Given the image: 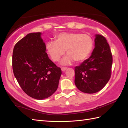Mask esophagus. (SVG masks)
Returning a JSON list of instances; mask_svg holds the SVG:
<instances>
[{
	"instance_id": "obj_1",
	"label": "esophagus",
	"mask_w": 128,
	"mask_h": 128,
	"mask_svg": "<svg viewBox=\"0 0 128 128\" xmlns=\"http://www.w3.org/2000/svg\"><path fill=\"white\" fill-rule=\"evenodd\" d=\"M61 69H62V72H64L66 71V68H62Z\"/></svg>"
}]
</instances>
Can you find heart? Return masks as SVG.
<instances>
[{"instance_id":"heart-1","label":"heart","mask_w":128,"mask_h":128,"mask_svg":"<svg viewBox=\"0 0 128 128\" xmlns=\"http://www.w3.org/2000/svg\"><path fill=\"white\" fill-rule=\"evenodd\" d=\"M56 41H48L46 50L50 59L58 62L66 52L68 54L61 62L63 66L71 64L74 60L84 61L90 55L94 48L91 36L78 32H61L55 37Z\"/></svg>"}]
</instances>
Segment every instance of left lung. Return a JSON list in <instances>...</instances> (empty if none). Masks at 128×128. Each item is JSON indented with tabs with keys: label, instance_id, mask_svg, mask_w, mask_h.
Returning a JSON list of instances; mask_svg holds the SVG:
<instances>
[{
	"label": "left lung",
	"instance_id": "8db88e82",
	"mask_svg": "<svg viewBox=\"0 0 128 128\" xmlns=\"http://www.w3.org/2000/svg\"><path fill=\"white\" fill-rule=\"evenodd\" d=\"M94 47L89 58L75 68V85L86 94H94L102 90L111 75L112 55L105 37L95 35Z\"/></svg>",
	"mask_w": 128,
	"mask_h": 128
}]
</instances>
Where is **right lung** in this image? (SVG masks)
I'll return each instance as SVG.
<instances>
[{"mask_svg": "<svg viewBox=\"0 0 128 128\" xmlns=\"http://www.w3.org/2000/svg\"><path fill=\"white\" fill-rule=\"evenodd\" d=\"M41 32L30 33L15 44L12 53L14 74L22 90L34 99L43 100L58 88L60 68L46 53Z\"/></svg>", "mask_w": 128, "mask_h": 128, "instance_id": "right-lung-1", "label": "right lung"}]
</instances>
